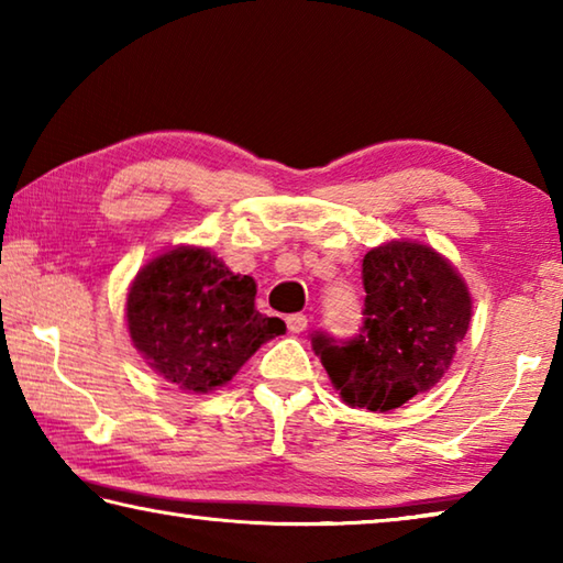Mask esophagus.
Returning a JSON list of instances; mask_svg holds the SVG:
<instances>
[{"mask_svg":"<svg viewBox=\"0 0 563 563\" xmlns=\"http://www.w3.org/2000/svg\"><path fill=\"white\" fill-rule=\"evenodd\" d=\"M285 322H288V330L290 332H302L308 330V316H302V312H295V316H288L285 318Z\"/></svg>","mask_w":563,"mask_h":563,"instance_id":"1","label":"esophagus"}]
</instances>
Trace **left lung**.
<instances>
[{"mask_svg":"<svg viewBox=\"0 0 563 563\" xmlns=\"http://www.w3.org/2000/svg\"><path fill=\"white\" fill-rule=\"evenodd\" d=\"M365 328L347 345L312 338L332 387L350 407L389 412L440 383L472 320L460 271L419 241H387L362 261Z\"/></svg>","mask_w":563,"mask_h":563,"instance_id":"left-lung-1","label":"left lung"}]
</instances>
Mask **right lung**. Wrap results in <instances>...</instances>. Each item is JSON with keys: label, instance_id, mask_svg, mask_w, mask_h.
Here are the masks:
<instances>
[{"label": "right lung", "instance_id": "add662e5", "mask_svg": "<svg viewBox=\"0 0 563 563\" xmlns=\"http://www.w3.org/2000/svg\"><path fill=\"white\" fill-rule=\"evenodd\" d=\"M258 285L203 245H174L141 265L126 292L131 345L166 383L206 395L231 383L285 322L255 310Z\"/></svg>", "mask_w": 563, "mask_h": 563}]
</instances>
